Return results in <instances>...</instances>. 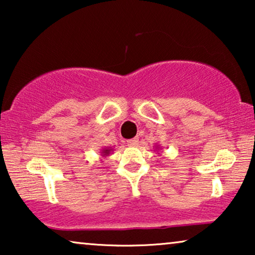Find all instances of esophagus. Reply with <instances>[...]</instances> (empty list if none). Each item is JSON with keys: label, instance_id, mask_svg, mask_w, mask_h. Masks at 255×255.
Here are the masks:
<instances>
[{"label": "esophagus", "instance_id": "esophagus-1", "mask_svg": "<svg viewBox=\"0 0 255 255\" xmlns=\"http://www.w3.org/2000/svg\"><path fill=\"white\" fill-rule=\"evenodd\" d=\"M128 146H137L138 145V139L137 138H132L128 140Z\"/></svg>", "mask_w": 255, "mask_h": 255}]
</instances>
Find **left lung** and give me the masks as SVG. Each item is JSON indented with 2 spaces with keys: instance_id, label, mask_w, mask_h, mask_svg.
<instances>
[{
  "instance_id": "8db88e82",
  "label": "left lung",
  "mask_w": 255,
  "mask_h": 255,
  "mask_svg": "<svg viewBox=\"0 0 255 255\" xmlns=\"http://www.w3.org/2000/svg\"><path fill=\"white\" fill-rule=\"evenodd\" d=\"M158 149H160L159 146H155V149H154V151H158Z\"/></svg>"
}]
</instances>
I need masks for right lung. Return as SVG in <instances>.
Segmentation results:
<instances>
[{
    "label": "right lung",
    "mask_w": 255,
    "mask_h": 255,
    "mask_svg": "<svg viewBox=\"0 0 255 255\" xmlns=\"http://www.w3.org/2000/svg\"><path fill=\"white\" fill-rule=\"evenodd\" d=\"M114 151V148L113 147H102L101 148V156H102V158H107V156H109L110 154H111V152Z\"/></svg>",
    "instance_id": "right-lung-1"
}]
</instances>
